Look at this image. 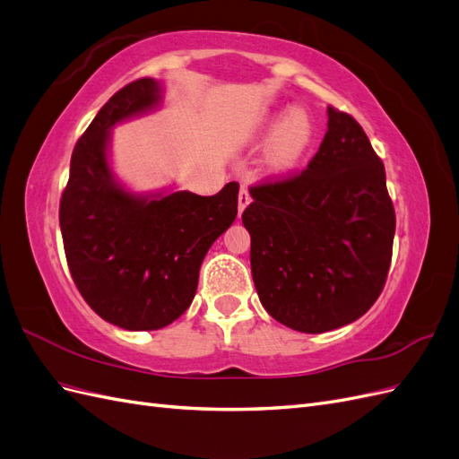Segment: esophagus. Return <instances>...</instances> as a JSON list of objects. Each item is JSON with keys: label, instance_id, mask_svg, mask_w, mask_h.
<instances>
[{"label": "esophagus", "instance_id": "1", "mask_svg": "<svg viewBox=\"0 0 459 459\" xmlns=\"http://www.w3.org/2000/svg\"><path fill=\"white\" fill-rule=\"evenodd\" d=\"M250 202H252L250 190H247L246 186H240V192H238V213H242Z\"/></svg>", "mask_w": 459, "mask_h": 459}]
</instances>
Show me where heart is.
Segmentation results:
<instances>
[{
    "label": "heart",
    "instance_id": "b5f03b06",
    "mask_svg": "<svg viewBox=\"0 0 459 459\" xmlns=\"http://www.w3.org/2000/svg\"><path fill=\"white\" fill-rule=\"evenodd\" d=\"M264 136L273 138L271 161L274 167H290L304 153L311 138V123L302 111H290L273 117L264 128Z\"/></svg>",
    "mask_w": 459,
    "mask_h": 459
}]
</instances>
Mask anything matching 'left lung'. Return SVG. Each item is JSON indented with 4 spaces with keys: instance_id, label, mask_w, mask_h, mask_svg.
Listing matches in <instances>:
<instances>
[{
    "instance_id": "8db88e82",
    "label": "left lung",
    "mask_w": 459,
    "mask_h": 459,
    "mask_svg": "<svg viewBox=\"0 0 459 459\" xmlns=\"http://www.w3.org/2000/svg\"><path fill=\"white\" fill-rule=\"evenodd\" d=\"M242 222L252 277L271 317L319 334L359 319L381 296L396 213L385 165L351 115L329 128L304 171L250 186Z\"/></svg>"
}]
</instances>
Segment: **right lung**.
<instances>
[{"label": "right lung", "instance_id": "obj_1", "mask_svg": "<svg viewBox=\"0 0 459 459\" xmlns=\"http://www.w3.org/2000/svg\"><path fill=\"white\" fill-rule=\"evenodd\" d=\"M160 101V84L138 78L109 98L78 138L59 225L71 277L101 319L155 331L185 313L212 244L238 213V182L215 195L175 192L138 198L108 165V130Z\"/></svg>", "mask_w": 459, "mask_h": 459}]
</instances>
